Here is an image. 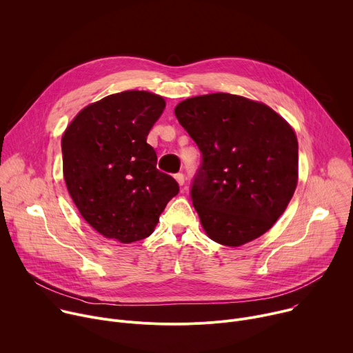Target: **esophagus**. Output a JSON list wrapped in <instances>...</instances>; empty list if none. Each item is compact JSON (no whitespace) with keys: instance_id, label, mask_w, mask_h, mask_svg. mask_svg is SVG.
I'll return each mask as SVG.
<instances>
[{"instance_id":"1","label":"esophagus","mask_w":353,"mask_h":353,"mask_svg":"<svg viewBox=\"0 0 353 353\" xmlns=\"http://www.w3.org/2000/svg\"><path fill=\"white\" fill-rule=\"evenodd\" d=\"M174 179H176V181L179 183V185H180V187H181V185H184L185 179H184V174H183V173H177V174H174Z\"/></svg>"}]
</instances>
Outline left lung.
I'll use <instances>...</instances> for the list:
<instances>
[{
	"mask_svg": "<svg viewBox=\"0 0 353 353\" xmlns=\"http://www.w3.org/2000/svg\"><path fill=\"white\" fill-rule=\"evenodd\" d=\"M174 114L203 154L191 196L207 236L239 247L268 232L297 185L292 125L265 103L222 92L188 97Z\"/></svg>",
	"mask_w": 353,
	"mask_h": 353,
	"instance_id": "1",
	"label": "left lung"
}]
</instances>
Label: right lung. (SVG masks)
Instances as JSON below:
<instances>
[{"label": "right lung", "instance_id": "right-lung-1", "mask_svg": "<svg viewBox=\"0 0 353 353\" xmlns=\"http://www.w3.org/2000/svg\"><path fill=\"white\" fill-rule=\"evenodd\" d=\"M165 106L146 90L113 93L83 108L63 134L67 190L82 218L109 240L127 244L152 234L179 192L146 143Z\"/></svg>", "mask_w": 353, "mask_h": 353}]
</instances>
